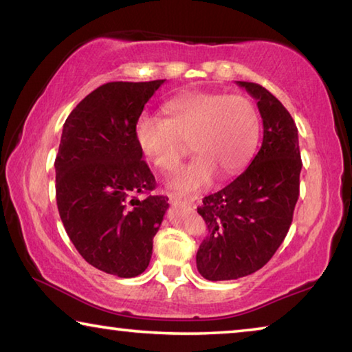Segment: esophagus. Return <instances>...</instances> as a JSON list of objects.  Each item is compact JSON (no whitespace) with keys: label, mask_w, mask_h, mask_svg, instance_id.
Wrapping results in <instances>:
<instances>
[{"label":"esophagus","mask_w":352,"mask_h":352,"mask_svg":"<svg viewBox=\"0 0 352 352\" xmlns=\"http://www.w3.org/2000/svg\"><path fill=\"white\" fill-rule=\"evenodd\" d=\"M169 200L172 205H180V206H194V200L192 199H183L180 195H169Z\"/></svg>","instance_id":"obj_1"}]
</instances>
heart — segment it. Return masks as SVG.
<instances>
[{
    "label": "heart",
    "mask_w": 352,
    "mask_h": 352,
    "mask_svg": "<svg viewBox=\"0 0 352 352\" xmlns=\"http://www.w3.org/2000/svg\"><path fill=\"white\" fill-rule=\"evenodd\" d=\"M163 113L164 119L140 118L135 140L141 153L163 172L177 168L189 142L195 158L168 178V186L177 192H199L216 174H237L258 146L259 111L242 94L186 91L166 100Z\"/></svg>",
    "instance_id": "heart-1"
}]
</instances>
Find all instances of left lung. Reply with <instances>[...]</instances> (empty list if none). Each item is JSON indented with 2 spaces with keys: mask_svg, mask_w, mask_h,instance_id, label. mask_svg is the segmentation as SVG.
<instances>
[{
  "mask_svg": "<svg viewBox=\"0 0 352 352\" xmlns=\"http://www.w3.org/2000/svg\"><path fill=\"white\" fill-rule=\"evenodd\" d=\"M237 85L258 100L264 136L248 168L197 208L208 234L195 261L200 275L210 281L237 279L262 269L287 234L300 195L302 163L295 121L264 87Z\"/></svg>",
  "mask_w": 352,
  "mask_h": 352,
  "instance_id": "obj_1",
  "label": "left lung"
}]
</instances>
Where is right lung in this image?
I'll return each mask as SVG.
<instances>
[{
  "label": "right lung",
  "instance_id": "1",
  "mask_svg": "<svg viewBox=\"0 0 352 352\" xmlns=\"http://www.w3.org/2000/svg\"><path fill=\"white\" fill-rule=\"evenodd\" d=\"M163 83L96 88L65 121L56 157L57 208L68 237L88 264L119 278L147 269L169 206L168 197L151 194L157 183L135 140L142 109Z\"/></svg>",
  "mask_w": 352,
  "mask_h": 352
}]
</instances>
